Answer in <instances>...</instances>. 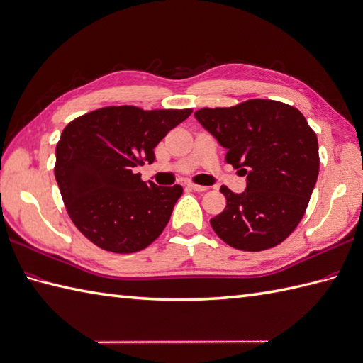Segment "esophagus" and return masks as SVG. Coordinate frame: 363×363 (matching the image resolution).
<instances>
[{
	"label": "esophagus",
	"instance_id": "1",
	"mask_svg": "<svg viewBox=\"0 0 363 363\" xmlns=\"http://www.w3.org/2000/svg\"><path fill=\"white\" fill-rule=\"evenodd\" d=\"M189 187L195 191H206L207 190V187H204V185H198V184H189Z\"/></svg>",
	"mask_w": 363,
	"mask_h": 363
}]
</instances>
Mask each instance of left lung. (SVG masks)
I'll list each match as a JSON object with an SVG mask.
<instances>
[{"instance_id":"left-lung-1","label":"left lung","mask_w":363,"mask_h":363,"mask_svg":"<svg viewBox=\"0 0 363 363\" xmlns=\"http://www.w3.org/2000/svg\"><path fill=\"white\" fill-rule=\"evenodd\" d=\"M196 121L227 150L225 162L246 176L233 193L223 185L224 212L210 220L229 246L259 252L284 241L306 212L318 176V142L297 108L252 99L230 108H201Z\"/></svg>"}]
</instances>
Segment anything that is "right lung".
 I'll list each match as a JSON object with an SVG mask.
<instances>
[{
	"label": "right lung",
	"mask_w": 363,
	"mask_h": 363,
	"mask_svg": "<svg viewBox=\"0 0 363 363\" xmlns=\"http://www.w3.org/2000/svg\"><path fill=\"white\" fill-rule=\"evenodd\" d=\"M191 109L106 106L66 125L55 148V179L67 215L100 249L131 254L170 221L181 185L143 182L133 168L155 161V147Z\"/></svg>",
	"instance_id": "add662e5"
}]
</instances>
